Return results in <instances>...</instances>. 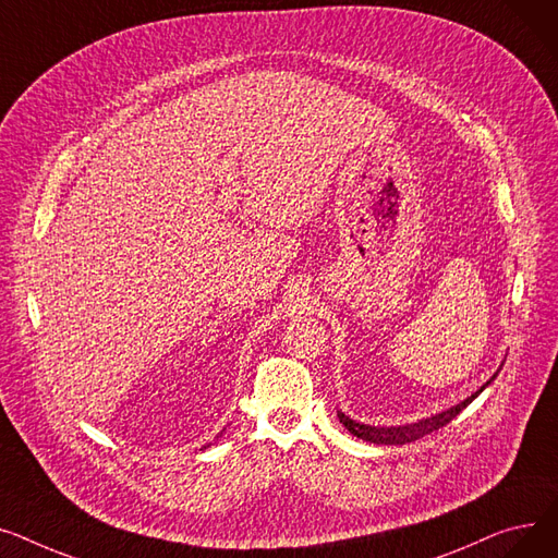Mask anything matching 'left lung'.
<instances>
[{
  "label": "left lung",
  "mask_w": 558,
  "mask_h": 558,
  "mask_svg": "<svg viewBox=\"0 0 558 558\" xmlns=\"http://www.w3.org/2000/svg\"><path fill=\"white\" fill-rule=\"evenodd\" d=\"M496 376H498V374L490 376V380H494ZM490 380H486V385H490ZM486 385H482V387L475 391V395H471V397L464 399L462 403L452 405L450 410H446V412H441V414H435V416H430V418H421V421H416V423H408V425H391V428H378V425L357 423V421L349 418L347 414H342L340 410H338V418H340V423L344 425V428H347L353 437H357V439L372 441V444H380V446H403V444L416 441V439H421V437H425V435H430V433L444 428L446 423H450L457 414H460L466 405H471V403L482 395Z\"/></svg>",
  "instance_id": "1"
}]
</instances>
